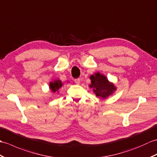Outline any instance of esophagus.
<instances>
[{
    "label": "esophagus",
    "instance_id": "esophagus-1",
    "mask_svg": "<svg viewBox=\"0 0 157 157\" xmlns=\"http://www.w3.org/2000/svg\"><path fill=\"white\" fill-rule=\"evenodd\" d=\"M80 81H81V80H80V78H76L75 79V82L76 83V84L78 85L80 83Z\"/></svg>",
    "mask_w": 157,
    "mask_h": 157
}]
</instances>
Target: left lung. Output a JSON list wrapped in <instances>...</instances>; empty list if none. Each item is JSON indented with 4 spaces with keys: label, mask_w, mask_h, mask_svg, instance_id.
I'll return each mask as SVG.
<instances>
[{
    "label": "left lung",
    "mask_w": 157,
    "mask_h": 157,
    "mask_svg": "<svg viewBox=\"0 0 157 157\" xmlns=\"http://www.w3.org/2000/svg\"><path fill=\"white\" fill-rule=\"evenodd\" d=\"M90 79L91 80V84L89 86L93 89V92L100 99H106L116 90V87L113 83L108 81L105 75L99 72L95 73V75H92L90 76Z\"/></svg>",
    "instance_id": "1"
}]
</instances>
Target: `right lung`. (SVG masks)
<instances>
[{
    "instance_id": "add662e5",
    "label": "right lung",
    "mask_w": 157,
    "mask_h": 157,
    "mask_svg": "<svg viewBox=\"0 0 157 157\" xmlns=\"http://www.w3.org/2000/svg\"><path fill=\"white\" fill-rule=\"evenodd\" d=\"M63 84L62 83V81L60 80H55V81L50 82V89L52 90V92L56 93L60 89Z\"/></svg>"
}]
</instances>
